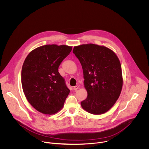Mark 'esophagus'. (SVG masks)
Wrapping results in <instances>:
<instances>
[{"instance_id":"34e87169","label":"esophagus","mask_w":149,"mask_h":149,"mask_svg":"<svg viewBox=\"0 0 149 149\" xmlns=\"http://www.w3.org/2000/svg\"><path fill=\"white\" fill-rule=\"evenodd\" d=\"M79 88H80V86H79V85H76V86H74V87L73 88V90H74V91H77Z\"/></svg>"}]
</instances>
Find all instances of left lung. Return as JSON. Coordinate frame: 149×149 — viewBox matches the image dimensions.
<instances>
[{"instance_id":"left-lung-1","label":"left lung","mask_w":149,"mask_h":149,"mask_svg":"<svg viewBox=\"0 0 149 149\" xmlns=\"http://www.w3.org/2000/svg\"><path fill=\"white\" fill-rule=\"evenodd\" d=\"M73 53L81 65L88 93L81 107L92 114L106 112L116 103L122 88L118 57L106 47L91 43L74 46Z\"/></svg>"}]
</instances>
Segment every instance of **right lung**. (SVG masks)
<instances>
[{
  "instance_id": "1",
  "label": "right lung",
  "mask_w": 149,
  "mask_h": 149,
  "mask_svg": "<svg viewBox=\"0 0 149 149\" xmlns=\"http://www.w3.org/2000/svg\"><path fill=\"white\" fill-rule=\"evenodd\" d=\"M72 46L48 45L31 51L22 68L21 82L29 103L45 114L57 112L64 106L70 90L58 72Z\"/></svg>"
}]
</instances>
